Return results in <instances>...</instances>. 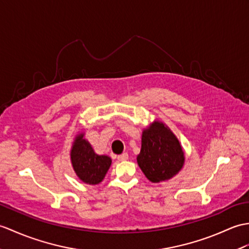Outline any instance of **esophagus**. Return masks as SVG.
<instances>
[{
  "label": "esophagus",
  "instance_id": "1",
  "mask_svg": "<svg viewBox=\"0 0 249 249\" xmlns=\"http://www.w3.org/2000/svg\"><path fill=\"white\" fill-rule=\"evenodd\" d=\"M127 159H128V154H127V153H123V154H121V155L118 156L119 161H125Z\"/></svg>",
  "mask_w": 249,
  "mask_h": 249
}]
</instances>
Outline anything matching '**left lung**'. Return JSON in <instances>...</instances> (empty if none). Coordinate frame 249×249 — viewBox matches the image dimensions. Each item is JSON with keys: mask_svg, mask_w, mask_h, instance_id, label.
<instances>
[{"mask_svg": "<svg viewBox=\"0 0 249 249\" xmlns=\"http://www.w3.org/2000/svg\"><path fill=\"white\" fill-rule=\"evenodd\" d=\"M138 164L152 182H160L175 176L184 162L182 148L177 138L164 126L155 122L142 134Z\"/></svg>", "mask_w": 249, "mask_h": 249, "instance_id": "1", "label": "left lung"}]
</instances>
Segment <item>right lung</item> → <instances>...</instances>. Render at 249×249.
Wrapping results in <instances>:
<instances>
[{"label":"right lung","instance_id":"add662e5","mask_svg":"<svg viewBox=\"0 0 249 249\" xmlns=\"http://www.w3.org/2000/svg\"><path fill=\"white\" fill-rule=\"evenodd\" d=\"M73 169L80 180L89 184L100 183L111 164L108 156H98L80 134L75 139L71 151Z\"/></svg>","mask_w":249,"mask_h":249}]
</instances>
